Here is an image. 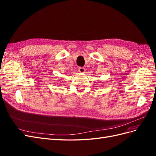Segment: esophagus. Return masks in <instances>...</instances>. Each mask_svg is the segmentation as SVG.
Returning <instances> with one entry per match:
<instances>
[{"instance_id":"34e87169","label":"esophagus","mask_w":156,"mask_h":156,"mask_svg":"<svg viewBox=\"0 0 156 156\" xmlns=\"http://www.w3.org/2000/svg\"><path fill=\"white\" fill-rule=\"evenodd\" d=\"M79 71L80 73H83L85 72V69H84V68H83V67H80V68H79Z\"/></svg>"}]
</instances>
